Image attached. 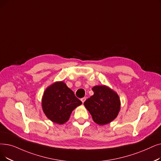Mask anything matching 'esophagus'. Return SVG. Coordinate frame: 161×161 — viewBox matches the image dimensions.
Returning a JSON list of instances; mask_svg holds the SVG:
<instances>
[{
	"mask_svg": "<svg viewBox=\"0 0 161 161\" xmlns=\"http://www.w3.org/2000/svg\"><path fill=\"white\" fill-rule=\"evenodd\" d=\"M86 97H83V98H81V102L83 103L86 101Z\"/></svg>",
	"mask_w": 161,
	"mask_h": 161,
	"instance_id": "obj_1",
	"label": "esophagus"
}]
</instances>
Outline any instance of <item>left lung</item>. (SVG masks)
Here are the masks:
<instances>
[{"instance_id": "left-lung-1", "label": "left lung", "mask_w": 161, "mask_h": 161, "mask_svg": "<svg viewBox=\"0 0 161 161\" xmlns=\"http://www.w3.org/2000/svg\"><path fill=\"white\" fill-rule=\"evenodd\" d=\"M94 94L84 102V106L93 121L103 125L110 123L120 110V100L118 93L105 85L92 88Z\"/></svg>"}]
</instances>
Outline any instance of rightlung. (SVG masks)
Instances as JSON below:
<instances>
[{
    "instance_id": "right-lung-1",
    "label": "right lung",
    "mask_w": 161,
    "mask_h": 161,
    "mask_svg": "<svg viewBox=\"0 0 161 161\" xmlns=\"http://www.w3.org/2000/svg\"><path fill=\"white\" fill-rule=\"evenodd\" d=\"M82 104L72 90L64 81H56L47 87L41 99L42 109L45 116L54 123L63 124L72 112Z\"/></svg>"
}]
</instances>
